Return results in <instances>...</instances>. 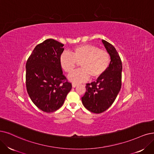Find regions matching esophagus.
I'll return each instance as SVG.
<instances>
[{"label": "esophagus", "instance_id": "esophagus-1", "mask_svg": "<svg viewBox=\"0 0 154 154\" xmlns=\"http://www.w3.org/2000/svg\"><path fill=\"white\" fill-rule=\"evenodd\" d=\"M77 86H78L77 84H75V83H73V84H72V88H75V87H77Z\"/></svg>", "mask_w": 154, "mask_h": 154}]
</instances>
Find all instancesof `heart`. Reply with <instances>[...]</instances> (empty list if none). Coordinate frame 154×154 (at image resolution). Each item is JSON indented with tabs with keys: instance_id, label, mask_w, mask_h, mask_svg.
I'll return each mask as SVG.
<instances>
[{
	"instance_id": "heart-1",
	"label": "heart",
	"mask_w": 154,
	"mask_h": 154,
	"mask_svg": "<svg viewBox=\"0 0 154 154\" xmlns=\"http://www.w3.org/2000/svg\"><path fill=\"white\" fill-rule=\"evenodd\" d=\"M110 63V54L105 50L100 49L91 44H82L73 48L71 54L63 53L60 58L61 68L66 73H72L78 63L82 69L73 72L68 79L75 83H80L100 77L105 72Z\"/></svg>"
}]
</instances>
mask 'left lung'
Segmentation results:
<instances>
[{"mask_svg":"<svg viewBox=\"0 0 154 154\" xmlns=\"http://www.w3.org/2000/svg\"><path fill=\"white\" fill-rule=\"evenodd\" d=\"M101 41L110 56L109 66L96 82L86 84V91L82 97L85 108L95 113L109 109L121 88L122 65L120 56L111 44L105 40Z\"/></svg>","mask_w":154,"mask_h":154,"instance_id":"left-lung-1","label":"left lung"}]
</instances>
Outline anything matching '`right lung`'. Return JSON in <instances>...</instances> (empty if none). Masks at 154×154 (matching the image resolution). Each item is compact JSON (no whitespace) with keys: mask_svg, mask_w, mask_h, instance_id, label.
Here are the masks:
<instances>
[{"mask_svg":"<svg viewBox=\"0 0 154 154\" xmlns=\"http://www.w3.org/2000/svg\"><path fill=\"white\" fill-rule=\"evenodd\" d=\"M64 44L52 38L34 48L26 63V86L31 100L40 110L53 112L63 104L72 84L60 63Z\"/></svg>","mask_w":154,"mask_h":154,"instance_id":"add662e5","label":"right lung"}]
</instances>
